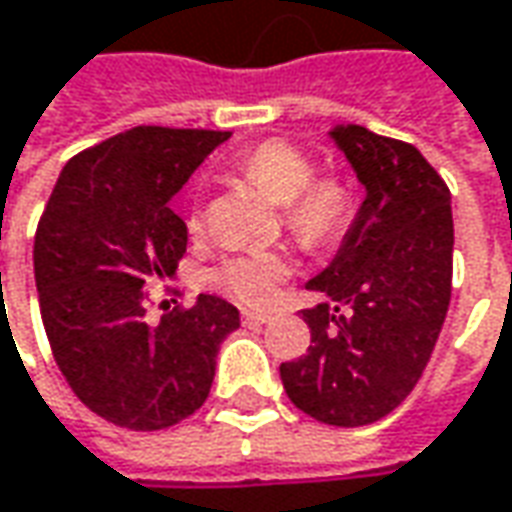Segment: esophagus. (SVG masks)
<instances>
[{
    "label": "esophagus",
    "instance_id": "obj_1",
    "mask_svg": "<svg viewBox=\"0 0 512 512\" xmlns=\"http://www.w3.org/2000/svg\"><path fill=\"white\" fill-rule=\"evenodd\" d=\"M243 325H249V328H260V325H266L271 322V314L266 311H243Z\"/></svg>",
    "mask_w": 512,
    "mask_h": 512
}]
</instances>
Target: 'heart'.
I'll use <instances>...</instances> for the list:
<instances>
[{"label":"heart","mask_w":512,"mask_h":512,"mask_svg":"<svg viewBox=\"0 0 512 512\" xmlns=\"http://www.w3.org/2000/svg\"><path fill=\"white\" fill-rule=\"evenodd\" d=\"M241 170L260 193L285 207L288 229L308 246L336 238L353 215V190L336 176L314 179V162L285 139H266L238 159ZM198 212L190 215V229H198ZM291 274V260L283 252L255 249L224 257L210 271V283L243 305H269L277 288Z\"/></svg>","instance_id":"heart-1"}]
</instances>
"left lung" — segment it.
I'll return each instance as SVG.
<instances>
[{
	"mask_svg": "<svg viewBox=\"0 0 512 512\" xmlns=\"http://www.w3.org/2000/svg\"><path fill=\"white\" fill-rule=\"evenodd\" d=\"M364 201L328 269L308 280L328 302L302 311L311 347L280 364L291 403L328 426H367L415 389L451 302V193L415 145L336 125Z\"/></svg>",
	"mask_w": 512,
	"mask_h": 512,
	"instance_id": "1",
	"label": "left lung"
}]
</instances>
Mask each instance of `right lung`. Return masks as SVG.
Masks as SVG:
<instances>
[{"label":"right lung","instance_id":"obj_1","mask_svg":"<svg viewBox=\"0 0 512 512\" xmlns=\"http://www.w3.org/2000/svg\"><path fill=\"white\" fill-rule=\"evenodd\" d=\"M229 131L137 125L72 156L38 221L33 269L52 356L95 415L134 431L176 426L207 401L235 305L145 322V285L168 280L187 249L170 198Z\"/></svg>","mask_w":512,"mask_h":512}]
</instances>
